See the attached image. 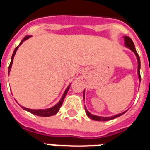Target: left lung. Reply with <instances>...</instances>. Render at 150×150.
<instances>
[{"instance_id": "1", "label": "left lung", "mask_w": 150, "mask_h": 150, "mask_svg": "<svg viewBox=\"0 0 150 150\" xmlns=\"http://www.w3.org/2000/svg\"><path fill=\"white\" fill-rule=\"evenodd\" d=\"M124 40H125V45L127 46V47H129L130 49L132 50V52H134V54L136 55L137 57V60H138V74H139V81H141V76H140V59H139V55L137 53L136 50H135V47H134V45L132 40L129 37H124ZM83 97H84V93H83ZM85 112H86V114L88 115V117L89 118H91L92 120H98V121H105V120H112V119H114V118H117V117H120V116H121L125 113V112H122V113H120V114H117V115H115L113 117H98V116H95V115H92L91 114L90 112H88L87 109L85 108Z\"/></svg>"}]
</instances>
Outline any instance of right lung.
Instances as JSON below:
<instances>
[{"label": "right lung", "mask_w": 150, "mask_h": 150, "mask_svg": "<svg viewBox=\"0 0 150 150\" xmlns=\"http://www.w3.org/2000/svg\"><path fill=\"white\" fill-rule=\"evenodd\" d=\"M30 38V36H26V37H25V38H23V40L21 41L20 44L18 45V46H19L20 45H22L24 40H25L26 39H28V38ZM18 47H16V48H15V50H14L13 54H12V56H11V63H10V65H9V67H8V69H9L8 73H9V71H10V69H11V65H12V62H13L14 56H15V54H16V51H17V49H18ZM69 88H70V85H69V87L67 88V90L65 91L64 94H63V96H62V98H61V100L59 101V103H58L56 105H54V106H53V107H52V108H50V109H47V110H30V109H27V108H25V107H23V108L25 110L28 111V112H31V113H33V114H34V115H37V116H40V117H50V116H52V115L56 114L57 112H59V109H60V107L62 106V103H63V101H64V98H65V97H66V96H67V92H68V91H69Z\"/></svg>", "instance_id": "add662e5"}]
</instances>
